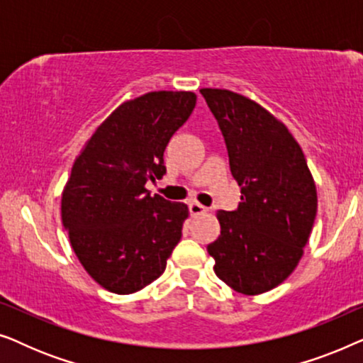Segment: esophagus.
<instances>
[{"label": "esophagus", "instance_id": "esophagus-1", "mask_svg": "<svg viewBox=\"0 0 363 363\" xmlns=\"http://www.w3.org/2000/svg\"><path fill=\"white\" fill-rule=\"evenodd\" d=\"M188 210H190L191 216H196V215H201V213L208 211V208L203 206L201 203H198V201H191V203H188Z\"/></svg>", "mask_w": 363, "mask_h": 363}]
</instances>
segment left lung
Wrapping results in <instances>:
<instances>
[{
    "label": "left lung",
    "mask_w": 363,
    "mask_h": 363,
    "mask_svg": "<svg viewBox=\"0 0 363 363\" xmlns=\"http://www.w3.org/2000/svg\"><path fill=\"white\" fill-rule=\"evenodd\" d=\"M241 186L235 211L216 213L221 235L208 245L216 276L241 294L279 286L302 257L317 213L315 183L284 123L251 99L201 89Z\"/></svg>",
    "instance_id": "1"
}]
</instances>
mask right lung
<instances>
[{
	"label": "right lung",
	"instance_id": "right-lung-1",
	"mask_svg": "<svg viewBox=\"0 0 363 363\" xmlns=\"http://www.w3.org/2000/svg\"><path fill=\"white\" fill-rule=\"evenodd\" d=\"M193 92H148L123 102L82 148L64 186L62 225L84 269L104 289L132 294L160 277L188 206L150 196L163 152L191 116Z\"/></svg>",
	"mask_w": 363,
	"mask_h": 363
}]
</instances>
